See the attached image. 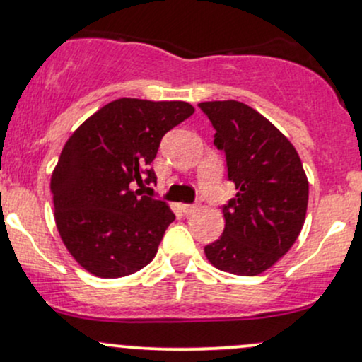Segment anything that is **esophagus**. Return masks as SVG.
Listing matches in <instances>:
<instances>
[{
	"mask_svg": "<svg viewBox=\"0 0 362 362\" xmlns=\"http://www.w3.org/2000/svg\"><path fill=\"white\" fill-rule=\"evenodd\" d=\"M199 209V206L197 204H184L182 206V211H184L185 216H189V214H194Z\"/></svg>",
	"mask_w": 362,
	"mask_h": 362,
	"instance_id": "obj_1",
	"label": "esophagus"
}]
</instances>
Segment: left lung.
<instances>
[{
    "instance_id": "obj_1",
    "label": "left lung",
    "mask_w": 362,
    "mask_h": 362,
    "mask_svg": "<svg viewBox=\"0 0 362 362\" xmlns=\"http://www.w3.org/2000/svg\"><path fill=\"white\" fill-rule=\"evenodd\" d=\"M214 146L223 151L237 194L223 206L225 230L206 245L214 268L256 276L288 252L308 209L309 184L299 154L272 122L240 101L199 103Z\"/></svg>"
}]
</instances>
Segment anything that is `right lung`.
Masks as SVG:
<instances>
[{
    "label": "right lung",
    "instance_id": "obj_1",
    "mask_svg": "<svg viewBox=\"0 0 362 362\" xmlns=\"http://www.w3.org/2000/svg\"><path fill=\"white\" fill-rule=\"evenodd\" d=\"M194 113L185 101H111L71 134L51 175L59 237L99 278L132 275L153 261L175 214L142 196L163 136Z\"/></svg>",
    "mask_w": 362,
    "mask_h": 362
}]
</instances>
